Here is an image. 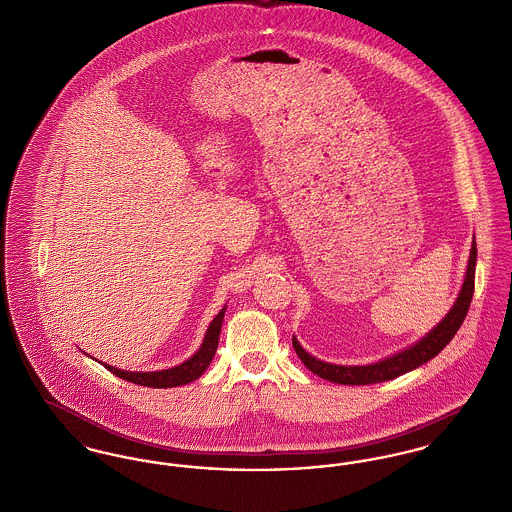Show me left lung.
I'll return each instance as SVG.
<instances>
[{
	"instance_id": "left-lung-1",
	"label": "left lung",
	"mask_w": 512,
	"mask_h": 512,
	"mask_svg": "<svg viewBox=\"0 0 512 512\" xmlns=\"http://www.w3.org/2000/svg\"><path fill=\"white\" fill-rule=\"evenodd\" d=\"M475 261H477V247H475V239H473L468 271H466V278H464V284H462L456 304L427 337H423L417 345L409 347L407 351H401L382 362L368 364V366H337V364L321 362L312 354L306 353L300 347V343L292 337L294 351L319 378H325L335 384H345V386L378 384V382L394 380L409 370H415L440 353L452 341V337L458 333L460 325L464 323L468 310H470V304H472L473 288H475Z\"/></svg>"
}]
</instances>
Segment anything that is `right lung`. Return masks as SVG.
I'll return each instance as SVG.
<instances>
[{"label": "right lung", "mask_w": 512, "mask_h": 512, "mask_svg": "<svg viewBox=\"0 0 512 512\" xmlns=\"http://www.w3.org/2000/svg\"><path fill=\"white\" fill-rule=\"evenodd\" d=\"M224 312L226 308H222V312L216 315L206 331V337L202 341V347L198 349L197 354H193L187 362L169 368V370H159V372H124L113 366H107L115 376L138 384V386H148V388H175V386H183L189 384L193 380L200 378V374L208 368V364L212 362L216 349H218V339H220V329H222V321H224Z\"/></svg>", "instance_id": "obj_1"}]
</instances>
